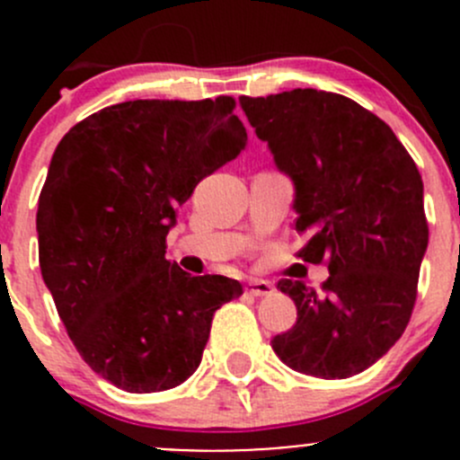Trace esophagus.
I'll return each mask as SVG.
<instances>
[{
	"mask_svg": "<svg viewBox=\"0 0 460 460\" xmlns=\"http://www.w3.org/2000/svg\"><path fill=\"white\" fill-rule=\"evenodd\" d=\"M247 291L252 296H271L273 294V285L271 282H267V280H252L247 285Z\"/></svg>",
	"mask_w": 460,
	"mask_h": 460,
	"instance_id": "1",
	"label": "esophagus"
}]
</instances>
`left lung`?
I'll use <instances>...</instances> for the list:
<instances>
[{
  "instance_id": "1",
  "label": "left lung",
  "mask_w": 460,
  "mask_h": 460,
  "mask_svg": "<svg viewBox=\"0 0 460 460\" xmlns=\"http://www.w3.org/2000/svg\"><path fill=\"white\" fill-rule=\"evenodd\" d=\"M256 136L294 182L305 262H327L320 296L280 280L298 318L271 341L278 358L316 378L372 367L402 336L428 252L423 180L392 128L354 100L316 88L240 97Z\"/></svg>"
}]
</instances>
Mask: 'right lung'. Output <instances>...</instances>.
<instances>
[{
	"instance_id": "right-lung-1",
	"label": "right lung",
	"mask_w": 460,
	"mask_h": 460,
	"mask_svg": "<svg viewBox=\"0 0 460 460\" xmlns=\"http://www.w3.org/2000/svg\"><path fill=\"white\" fill-rule=\"evenodd\" d=\"M235 100H133L77 122L50 160L37 207L40 267L84 363L131 394L198 369L213 314L243 294L164 258L175 211L238 157Z\"/></svg>"
}]
</instances>
